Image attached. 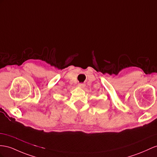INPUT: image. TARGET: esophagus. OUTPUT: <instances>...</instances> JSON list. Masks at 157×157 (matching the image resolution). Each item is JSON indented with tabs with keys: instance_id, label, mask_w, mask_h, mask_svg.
I'll return each mask as SVG.
<instances>
[{
	"instance_id": "34e87169",
	"label": "esophagus",
	"mask_w": 157,
	"mask_h": 157,
	"mask_svg": "<svg viewBox=\"0 0 157 157\" xmlns=\"http://www.w3.org/2000/svg\"><path fill=\"white\" fill-rule=\"evenodd\" d=\"M85 84L84 83H78V86L79 87H80V88H83L84 87H85Z\"/></svg>"
}]
</instances>
